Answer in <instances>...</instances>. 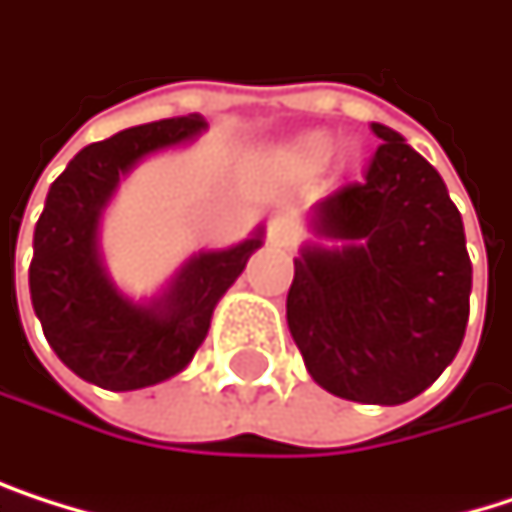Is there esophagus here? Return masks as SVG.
Here are the masks:
<instances>
[{
	"instance_id": "obj_1",
	"label": "esophagus",
	"mask_w": 512,
	"mask_h": 512,
	"mask_svg": "<svg viewBox=\"0 0 512 512\" xmlns=\"http://www.w3.org/2000/svg\"><path fill=\"white\" fill-rule=\"evenodd\" d=\"M292 238H295V226H292L286 217H274V220L268 223V241H271L274 247H289Z\"/></svg>"
}]
</instances>
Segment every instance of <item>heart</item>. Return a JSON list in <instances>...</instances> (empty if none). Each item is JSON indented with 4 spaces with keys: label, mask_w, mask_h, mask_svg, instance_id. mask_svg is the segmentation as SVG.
Instances as JSON below:
<instances>
[{
    "label": "heart",
    "mask_w": 512,
    "mask_h": 512,
    "mask_svg": "<svg viewBox=\"0 0 512 512\" xmlns=\"http://www.w3.org/2000/svg\"><path fill=\"white\" fill-rule=\"evenodd\" d=\"M335 153V138L326 135V132H313V135H304L292 150H289V162L298 165V168H319L326 165Z\"/></svg>",
    "instance_id": "b5f03b06"
}]
</instances>
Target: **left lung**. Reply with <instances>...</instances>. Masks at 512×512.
Wrapping results in <instances>:
<instances>
[{
    "label": "left lung",
    "mask_w": 512,
    "mask_h": 512,
    "mask_svg": "<svg viewBox=\"0 0 512 512\" xmlns=\"http://www.w3.org/2000/svg\"><path fill=\"white\" fill-rule=\"evenodd\" d=\"M362 180L313 208L323 238L304 247L286 319L310 377L362 404H404L425 392L462 347L471 313V256L446 183L398 132Z\"/></svg>",
    "instance_id": "left-lung-1"
}]
</instances>
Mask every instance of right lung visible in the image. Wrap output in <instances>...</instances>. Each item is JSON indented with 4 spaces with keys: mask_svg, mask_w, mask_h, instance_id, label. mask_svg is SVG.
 I'll use <instances>...</instances> for the list:
<instances>
[{
    "mask_svg": "<svg viewBox=\"0 0 512 512\" xmlns=\"http://www.w3.org/2000/svg\"><path fill=\"white\" fill-rule=\"evenodd\" d=\"M205 126V117L186 114L123 129L84 147L50 183L35 223L29 292L47 344L87 383L129 392L183 371L208 335L214 304L262 247L256 235L196 256L150 307L123 298L99 265L96 226L120 174Z\"/></svg>",
    "mask_w": 512,
    "mask_h": 512,
    "instance_id": "add662e5",
    "label": "right lung"
}]
</instances>
